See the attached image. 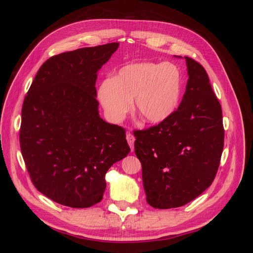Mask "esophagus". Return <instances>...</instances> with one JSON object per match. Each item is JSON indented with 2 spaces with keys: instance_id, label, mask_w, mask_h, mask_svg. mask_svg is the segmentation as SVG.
Instances as JSON below:
<instances>
[{
  "instance_id": "1",
  "label": "esophagus",
  "mask_w": 253,
  "mask_h": 253,
  "mask_svg": "<svg viewBox=\"0 0 253 253\" xmlns=\"http://www.w3.org/2000/svg\"><path fill=\"white\" fill-rule=\"evenodd\" d=\"M126 140L127 143L129 145V148H131L132 151H134V141H135V137L131 132H127L126 133Z\"/></svg>"
}]
</instances>
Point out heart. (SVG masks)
Returning <instances> with one entry per match:
<instances>
[{
  "instance_id": "obj_1",
  "label": "heart",
  "mask_w": 253,
  "mask_h": 253,
  "mask_svg": "<svg viewBox=\"0 0 253 253\" xmlns=\"http://www.w3.org/2000/svg\"><path fill=\"white\" fill-rule=\"evenodd\" d=\"M182 88L181 74L172 63L134 62L103 80L98 99L112 121L119 122L132 108L145 124H160L176 111Z\"/></svg>"
}]
</instances>
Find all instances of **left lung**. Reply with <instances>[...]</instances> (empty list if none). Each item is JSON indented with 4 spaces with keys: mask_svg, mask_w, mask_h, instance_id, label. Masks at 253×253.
<instances>
[{
    "mask_svg": "<svg viewBox=\"0 0 253 253\" xmlns=\"http://www.w3.org/2000/svg\"><path fill=\"white\" fill-rule=\"evenodd\" d=\"M185 59L189 79L178 109L158 126L134 133L135 154L153 208H177L201 195L215 177L223 153L220 104L205 68Z\"/></svg>",
    "mask_w": 253,
    "mask_h": 253,
    "instance_id": "left-lung-1",
    "label": "left lung"
}]
</instances>
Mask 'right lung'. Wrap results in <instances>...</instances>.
Listing matches in <instances>:
<instances>
[{
  "instance_id": "obj_1",
  "label": "right lung",
  "mask_w": 253,
  "mask_h": 253,
  "mask_svg": "<svg viewBox=\"0 0 253 253\" xmlns=\"http://www.w3.org/2000/svg\"><path fill=\"white\" fill-rule=\"evenodd\" d=\"M119 43L53 56L23 102L20 147L34 186L60 205L88 208L102 200L105 174L129 153L124 127L99 116L97 73Z\"/></svg>"
}]
</instances>
